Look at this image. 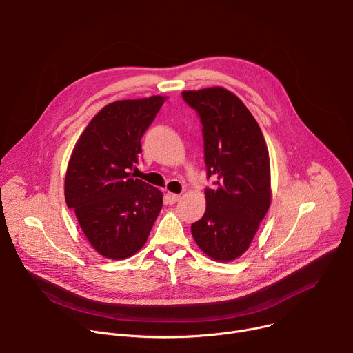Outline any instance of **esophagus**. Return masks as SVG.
Wrapping results in <instances>:
<instances>
[{
    "mask_svg": "<svg viewBox=\"0 0 353 353\" xmlns=\"http://www.w3.org/2000/svg\"><path fill=\"white\" fill-rule=\"evenodd\" d=\"M166 198H168V203H169V204H176L177 201L180 199V195H179V194H174V192H168V194H166Z\"/></svg>",
    "mask_w": 353,
    "mask_h": 353,
    "instance_id": "34e87169",
    "label": "esophagus"
}]
</instances>
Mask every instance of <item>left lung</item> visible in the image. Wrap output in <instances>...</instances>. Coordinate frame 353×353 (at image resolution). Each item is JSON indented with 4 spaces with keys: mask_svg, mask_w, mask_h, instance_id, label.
I'll return each instance as SVG.
<instances>
[{
    "mask_svg": "<svg viewBox=\"0 0 353 353\" xmlns=\"http://www.w3.org/2000/svg\"><path fill=\"white\" fill-rule=\"evenodd\" d=\"M183 99L201 119L207 176L215 179L191 233L210 259L229 263L245 253L271 205L268 148L259 123L230 90H184Z\"/></svg>",
    "mask_w": 353,
    "mask_h": 353,
    "instance_id": "left-lung-1",
    "label": "left lung"
}]
</instances>
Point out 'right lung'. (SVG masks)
Returning <instances> with one entry per match:
<instances>
[{
    "instance_id": "1",
    "label": "right lung",
    "mask_w": 353,
    "mask_h": 353,
    "mask_svg": "<svg viewBox=\"0 0 353 353\" xmlns=\"http://www.w3.org/2000/svg\"><path fill=\"white\" fill-rule=\"evenodd\" d=\"M165 96L117 100L100 110L71 154L64 194L68 208L100 256L124 260L142 248L163 205L157 187L132 179L141 138Z\"/></svg>"
}]
</instances>
